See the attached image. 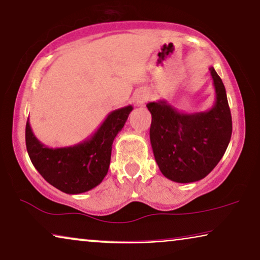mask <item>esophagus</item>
Segmentation results:
<instances>
[{
  "label": "esophagus",
  "mask_w": 260,
  "mask_h": 260,
  "mask_svg": "<svg viewBox=\"0 0 260 260\" xmlns=\"http://www.w3.org/2000/svg\"><path fill=\"white\" fill-rule=\"evenodd\" d=\"M147 100H148V94L143 91L139 92L137 96H135V103H137L138 106H145Z\"/></svg>",
  "instance_id": "1"
}]
</instances>
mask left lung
<instances>
[{"mask_svg":"<svg viewBox=\"0 0 260 260\" xmlns=\"http://www.w3.org/2000/svg\"><path fill=\"white\" fill-rule=\"evenodd\" d=\"M216 100L209 111L182 113L166 99L148 103L152 114L150 143L161 173L174 182L190 183L204 179L229 146L232 120L225 87L210 67Z\"/></svg>","mask_w":260,"mask_h":260,"instance_id":"1","label":"left lung"}]
</instances>
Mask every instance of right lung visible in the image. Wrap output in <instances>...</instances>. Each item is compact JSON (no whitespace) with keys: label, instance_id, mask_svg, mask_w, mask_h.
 Returning a JSON list of instances; mask_svg holds the SVG:
<instances>
[{"label":"right lung","instance_id":"1","mask_svg":"<svg viewBox=\"0 0 260 260\" xmlns=\"http://www.w3.org/2000/svg\"><path fill=\"white\" fill-rule=\"evenodd\" d=\"M132 110L129 105L111 112L91 138L61 148H49L38 140L28 118L25 145L31 162L44 180L60 191L75 195L91 190L106 176L112 145Z\"/></svg>","mask_w":260,"mask_h":260}]
</instances>
